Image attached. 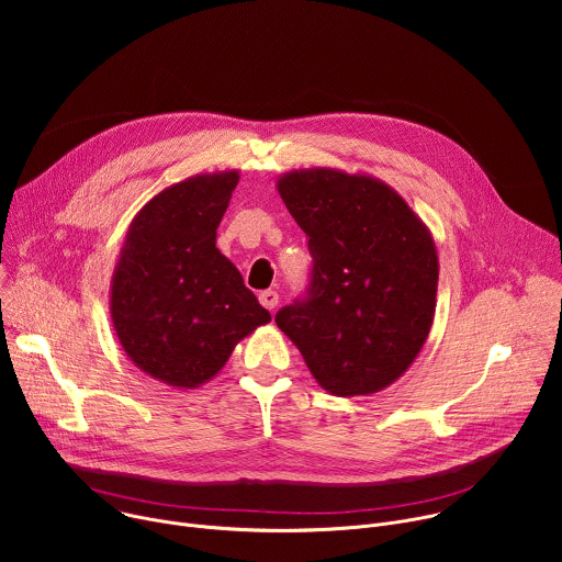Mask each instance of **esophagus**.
Listing matches in <instances>:
<instances>
[{"label": "esophagus", "instance_id": "34e87169", "mask_svg": "<svg viewBox=\"0 0 562 562\" xmlns=\"http://www.w3.org/2000/svg\"><path fill=\"white\" fill-rule=\"evenodd\" d=\"M258 300H260V304H262L265 308L273 311V308L278 306V302H280V295H278V291H271V289H267V291H262V293L258 295Z\"/></svg>", "mask_w": 562, "mask_h": 562}]
</instances>
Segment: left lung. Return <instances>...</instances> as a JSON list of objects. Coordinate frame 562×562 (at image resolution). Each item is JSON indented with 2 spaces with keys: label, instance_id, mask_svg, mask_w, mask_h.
Segmentation results:
<instances>
[{
  "label": "left lung",
  "instance_id": "8db88e82",
  "mask_svg": "<svg viewBox=\"0 0 562 562\" xmlns=\"http://www.w3.org/2000/svg\"><path fill=\"white\" fill-rule=\"evenodd\" d=\"M276 187L313 258L308 295L278 311L280 331L325 391L386 389L414 364L434 325L440 267L429 226L367 173L295 169Z\"/></svg>",
  "mask_w": 562,
  "mask_h": 562
}]
</instances>
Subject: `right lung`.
I'll return each instance as SVG.
<instances>
[{
  "mask_svg": "<svg viewBox=\"0 0 562 562\" xmlns=\"http://www.w3.org/2000/svg\"><path fill=\"white\" fill-rule=\"evenodd\" d=\"M239 171L187 178L131 220L111 278L113 331L128 360L176 389L222 371L235 345L271 323L235 265L215 247Z\"/></svg>",
  "mask_w": 562,
  "mask_h": 562,
  "instance_id": "obj_1",
  "label": "right lung"
}]
</instances>
